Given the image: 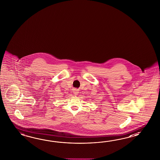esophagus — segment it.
I'll return each instance as SVG.
<instances>
[{"instance_id": "34e87169", "label": "esophagus", "mask_w": 160, "mask_h": 160, "mask_svg": "<svg viewBox=\"0 0 160 160\" xmlns=\"http://www.w3.org/2000/svg\"><path fill=\"white\" fill-rule=\"evenodd\" d=\"M78 91H77V90H75V91H74V94H75V95H77V94H78Z\"/></svg>"}]
</instances>
